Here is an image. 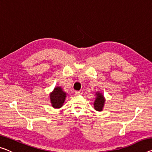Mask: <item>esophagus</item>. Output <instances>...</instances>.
I'll list each match as a JSON object with an SVG mask.
<instances>
[{"label":"esophagus","mask_w":152,"mask_h":152,"mask_svg":"<svg viewBox=\"0 0 152 152\" xmlns=\"http://www.w3.org/2000/svg\"><path fill=\"white\" fill-rule=\"evenodd\" d=\"M83 93V91L82 90H80V91H75V95L76 96H78V95H80L82 94Z\"/></svg>","instance_id":"1"}]
</instances>
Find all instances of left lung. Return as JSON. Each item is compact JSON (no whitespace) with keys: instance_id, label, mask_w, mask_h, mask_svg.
Returning a JSON list of instances; mask_svg holds the SVG:
<instances>
[{"instance_id":"1","label":"left lung","mask_w":152,"mask_h":152,"mask_svg":"<svg viewBox=\"0 0 152 152\" xmlns=\"http://www.w3.org/2000/svg\"><path fill=\"white\" fill-rule=\"evenodd\" d=\"M96 95V100H95L94 103V108L96 110H98V111H102L104 108V106L105 98L102 93L97 92Z\"/></svg>"}]
</instances>
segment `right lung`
Wrapping results in <instances>:
<instances>
[{
    "label": "right lung",
    "mask_w": 152,
    "mask_h": 152,
    "mask_svg": "<svg viewBox=\"0 0 152 152\" xmlns=\"http://www.w3.org/2000/svg\"><path fill=\"white\" fill-rule=\"evenodd\" d=\"M67 94L64 92L61 87H56L53 91L50 94L51 104L53 108H59L62 107L66 98Z\"/></svg>",
    "instance_id": "right-lung-1"
}]
</instances>
